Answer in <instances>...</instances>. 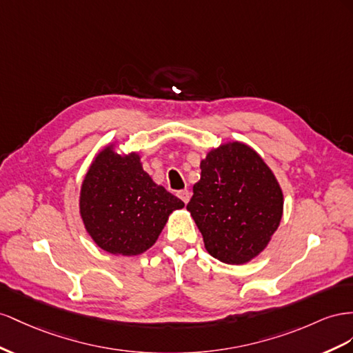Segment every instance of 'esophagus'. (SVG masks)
<instances>
[{
    "mask_svg": "<svg viewBox=\"0 0 353 353\" xmlns=\"http://www.w3.org/2000/svg\"><path fill=\"white\" fill-rule=\"evenodd\" d=\"M177 196L183 201L185 204H188L189 203V199H190V192L188 189H183V190H179L177 192Z\"/></svg>",
    "mask_w": 353,
    "mask_h": 353,
    "instance_id": "1",
    "label": "esophagus"
}]
</instances>
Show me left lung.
<instances>
[{"label":"left lung","mask_w":353,"mask_h":353,"mask_svg":"<svg viewBox=\"0 0 353 353\" xmlns=\"http://www.w3.org/2000/svg\"><path fill=\"white\" fill-rule=\"evenodd\" d=\"M188 211L214 259L244 265L263 251L279 226L284 195L253 148L228 142L201 161Z\"/></svg>","instance_id":"left-lung-1"}]
</instances>
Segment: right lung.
<instances>
[{"mask_svg": "<svg viewBox=\"0 0 353 353\" xmlns=\"http://www.w3.org/2000/svg\"><path fill=\"white\" fill-rule=\"evenodd\" d=\"M183 207L182 199L150 179L137 152L121 155L114 145L96 155L79 194L88 235L117 256L142 254L155 244L168 216Z\"/></svg>", "mask_w": 353, "mask_h": 353, "instance_id": "right-lung-1", "label": "right lung"}]
</instances>
